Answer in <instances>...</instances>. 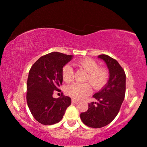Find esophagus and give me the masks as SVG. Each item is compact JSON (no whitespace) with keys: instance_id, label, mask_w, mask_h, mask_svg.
<instances>
[{"instance_id":"1","label":"esophagus","mask_w":147,"mask_h":147,"mask_svg":"<svg viewBox=\"0 0 147 147\" xmlns=\"http://www.w3.org/2000/svg\"><path fill=\"white\" fill-rule=\"evenodd\" d=\"M71 102H73V103H77V102H79V100H77V99H75V98H72V100H71Z\"/></svg>"}]
</instances>
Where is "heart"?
<instances>
[{"instance_id":"heart-1","label":"heart","mask_w":147,"mask_h":147,"mask_svg":"<svg viewBox=\"0 0 147 147\" xmlns=\"http://www.w3.org/2000/svg\"><path fill=\"white\" fill-rule=\"evenodd\" d=\"M78 65L87 72L85 81L88 82L94 89L100 88L105 84L109 76L107 69L104 67H98V65L95 61L85 59L78 62ZM62 77L66 82H69L73 79L74 70L70 65H65L63 67ZM90 84L88 83H72L67 86L66 92L74 98H82L90 93Z\"/></svg>"}]
</instances>
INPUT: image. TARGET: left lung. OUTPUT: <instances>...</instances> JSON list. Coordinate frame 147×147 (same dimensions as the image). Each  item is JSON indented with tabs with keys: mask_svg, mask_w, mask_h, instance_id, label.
<instances>
[{
	"mask_svg": "<svg viewBox=\"0 0 147 147\" xmlns=\"http://www.w3.org/2000/svg\"><path fill=\"white\" fill-rule=\"evenodd\" d=\"M109 73L107 84L93 97L97 102L88 104L87 111L80 114L82 122L87 126L99 128L111 122L119 113L125 93V74L117 61L109 55H100Z\"/></svg>",
	"mask_w": 147,
	"mask_h": 147,
	"instance_id": "8db88e82",
	"label": "left lung"
}]
</instances>
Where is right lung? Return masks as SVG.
Instances as JSON below:
<instances>
[{
	"mask_svg": "<svg viewBox=\"0 0 147 147\" xmlns=\"http://www.w3.org/2000/svg\"><path fill=\"white\" fill-rule=\"evenodd\" d=\"M53 52L41 57L32 66L27 81V103L36 121L43 125H53L62 119L71 98L61 94L53 98L55 90L63 82V67L73 58Z\"/></svg>",
	"mask_w": 147,
	"mask_h": 147,
	"instance_id": "obj_1",
	"label": "right lung"
}]
</instances>
